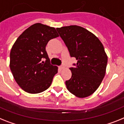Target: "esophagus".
I'll use <instances>...</instances> for the list:
<instances>
[{"instance_id":"34e87169","label":"esophagus","mask_w":124,"mask_h":124,"mask_svg":"<svg viewBox=\"0 0 124 124\" xmlns=\"http://www.w3.org/2000/svg\"><path fill=\"white\" fill-rule=\"evenodd\" d=\"M59 68H60V69L62 70V69H64L65 68V66H64V64H62V65H60V66H59Z\"/></svg>"}]
</instances>
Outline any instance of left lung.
Returning <instances> with one entry per match:
<instances>
[{
    "label": "left lung",
    "instance_id": "8db88e82",
    "mask_svg": "<svg viewBox=\"0 0 124 124\" xmlns=\"http://www.w3.org/2000/svg\"><path fill=\"white\" fill-rule=\"evenodd\" d=\"M59 33L76 64L70 67L72 76L65 81L67 89L77 97L85 98L98 88L105 77L108 57L103 45L92 33L73 25L58 28Z\"/></svg>",
    "mask_w": 124,
    "mask_h": 124
}]
</instances>
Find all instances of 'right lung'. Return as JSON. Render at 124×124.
Segmentation results:
<instances>
[{"mask_svg":"<svg viewBox=\"0 0 124 124\" xmlns=\"http://www.w3.org/2000/svg\"><path fill=\"white\" fill-rule=\"evenodd\" d=\"M58 36L55 28L36 23L25 30L13 45L10 69L16 83L26 92L39 93L50 86L58 67L50 64L45 48L50 39Z\"/></svg>","mask_w":124,"mask_h":124,"instance_id":"add662e5","label":"right lung"}]
</instances>
